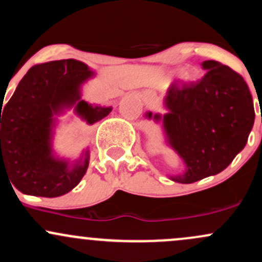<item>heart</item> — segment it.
<instances>
[{
    "instance_id": "b5f03b06",
    "label": "heart",
    "mask_w": 262,
    "mask_h": 262,
    "mask_svg": "<svg viewBox=\"0 0 262 262\" xmlns=\"http://www.w3.org/2000/svg\"><path fill=\"white\" fill-rule=\"evenodd\" d=\"M196 72L193 71V70H184V71L181 72V75H180V77L182 78L184 81H187V82H190V81H193L196 78Z\"/></svg>"
}]
</instances>
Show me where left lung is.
Wrapping results in <instances>:
<instances>
[{
	"label": "left lung",
	"instance_id": "obj_1",
	"mask_svg": "<svg viewBox=\"0 0 262 262\" xmlns=\"http://www.w3.org/2000/svg\"><path fill=\"white\" fill-rule=\"evenodd\" d=\"M206 74L193 82L172 83L164 100L167 114L146 119L162 121L166 142L184 160L185 172L170 176L192 184L227 167L246 145L255 121L252 96L243 76L217 61H204Z\"/></svg>",
	"mask_w": 262,
	"mask_h": 262
}]
</instances>
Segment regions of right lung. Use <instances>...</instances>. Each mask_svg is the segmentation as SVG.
Segmentation results:
<instances>
[{
	"label": "right lung",
	"mask_w": 262,
	"mask_h": 262,
	"mask_svg": "<svg viewBox=\"0 0 262 262\" xmlns=\"http://www.w3.org/2000/svg\"><path fill=\"white\" fill-rule=\"evenodd\" d=\"M95 72L86 63L69 60L35 64L19 81L6 106L1 105V177H10L22 193L57 198L78 185L89 167V150L75 162L53 155L56 116L75 108L89 125L112 107L81 100V86Z\"/></svg>",
	"instance_id": "obj_1"
}]
</instances>
